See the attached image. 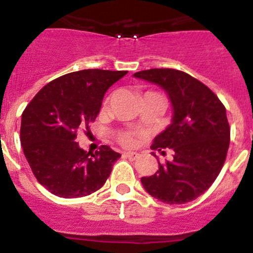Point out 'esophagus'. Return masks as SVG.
<instances>
[{
	"mask_svg": "<svg viewBox=\"0 0 253 253\" xmlns=\"http://www.w3.org/2000/svg\"><path fill=\"white\" fill-rule=\"evenodd\" d=\"M124 156L126 158H129L130 161H135L138 157H139V154H138L137 152H125Z\"/></svg>",
	"mask_w": 253,
	"mask_h": 253,
	"instance_id": "1",
	"label": "esophagus"
}]
</instances>
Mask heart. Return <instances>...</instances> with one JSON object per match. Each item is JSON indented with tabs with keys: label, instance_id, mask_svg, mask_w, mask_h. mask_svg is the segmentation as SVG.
Instances as JSON below:
<instances>
[{
	"label": "heart",
	"instance_id": "1",
	"mask_svg": "<svg viewBox=\"0 0 253 253\" xmlns=\"http://www.w3.org/2000/svg\"><path fill=\"white\" fill-rule=\"evenodd\" d=\"M118 139H119V142L122 143V144H124V146H131L134 143L133 134H131L130 131H122V133H119Z\"/></svg>",
	"mask_w": 253,
	"mask_h": 253
}]
</instances>
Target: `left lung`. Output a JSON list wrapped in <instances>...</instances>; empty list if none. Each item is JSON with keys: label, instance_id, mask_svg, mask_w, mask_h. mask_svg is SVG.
Returning a JSON list of instances; mask_svg holds the SVG:
<instances>
[{"label": "left lung", "instance_id": "1", "mask_svg": "<svg viewBox=\"0 0 253 253\" xmlns=\"http://www.w3.org/2000/svg\"><path fill=\"white\" fill-rule=\"evenodd\" d=\"M133 76L160 86L172 106L171 124L151 148L162 153L171 148L173 160L158 162L154 175L140 178L143 187L166 204L193 202L211 186L224 165L231 139L225 107L209 87L177 69L153 68Z\"/></svg>", "mask_w": 253, "mask_h": 253}]
</instances>
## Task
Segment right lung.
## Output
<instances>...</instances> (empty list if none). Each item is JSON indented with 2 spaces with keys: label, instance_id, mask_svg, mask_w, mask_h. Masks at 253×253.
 I'll return each mask as SVG.
<instances>
[{
  "label": "right lung",
  "instance_id": "1",
  "mask_svg": "<svg viewBox=\"0 0 253 253\" xmlns=\"http://www.w3.org/2000/svg\"><path fill=\"white\" fill-rule=\"evenodd\" d=\"M126 71L84 69L49 82L35 95L21 116L20 139L31 171L51 194L81 198L104 186L114 163L122 157L109 146L95 153L76 142L80 126L100 113L109 87Z\"/></svg>",
  "mask_w": 253,
  "mask_h": 253
}]
</instances>
